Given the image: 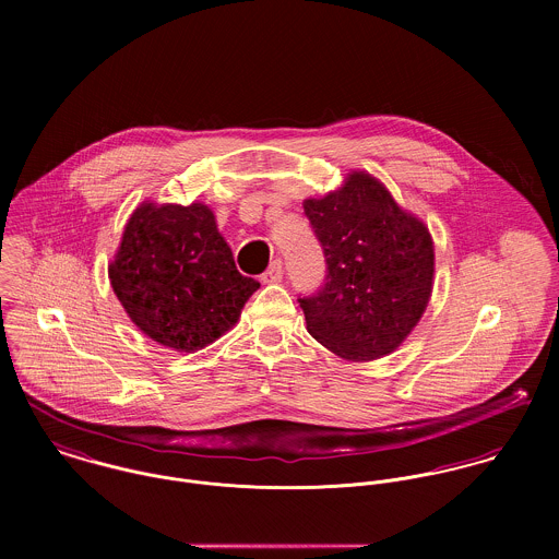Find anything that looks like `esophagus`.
I'll return each mask as SVG.
<instances>
[{
  "mask_svg": "<svg viewBox=\"0 0 559 559\" xmlns=\"http://www.w3.org/2000/svg\"><path fill=\"white\" fill-rule=\"evenodd\" d=\"M282 277H284V264H282V260H273L271 266L260 275V282L262 284H277V282H282Z\"/></svg>",
  "mask_w": 559,
  "mask_h": 559,
  "instance_id": "esophagus-1",
  "label": "esophagus"
}]
</instances>
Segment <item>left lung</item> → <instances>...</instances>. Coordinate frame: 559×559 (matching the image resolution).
Returning a JSON list of instances; mask_svg holds the SVG:
<instances>
[{"mask_svg": "<svg viewBox=\"0 0 559 559\" xmlns=\"http://www.w3.org/2000/svg\"><path fill=\"white\" fill-rule=\"evenodd\" d=\"M304 211L326 262L324 284L299 299L310 335L350 361L390 355L419 322L432 293L428 228L366 171L348 174L320 200H306Z\"/></svg>", "mask_w": 559, "mask_h": 559, "instance_id": "left-lung-1", "label": "left lung"}]
</instances>
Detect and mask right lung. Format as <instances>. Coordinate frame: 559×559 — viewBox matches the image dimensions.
Segmentation results:
<instances>
[{
  "instance_id": "1",
  "label": "right lung",
  "mask_w": 559,
  "mask_h": 559,
  "mask_svg": "<svg viewBox=\"0 0 559 559\" xmlns=\"http://www.w3.org/2000/svg\"><path fill=\"white\" fill-rule=\"evenodd\" d=\"M111 288L148 337L198 350L224 335L260 288L237 271L233 249L206 204L144 202L109 264Z\"/></svg>"
}]
</instances>
